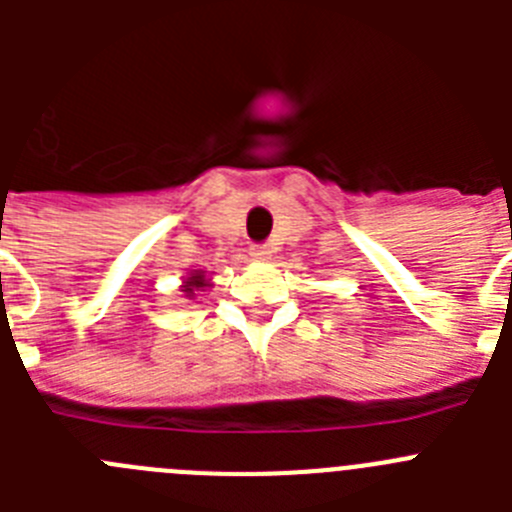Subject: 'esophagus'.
I'll return each instance as SVG.
<instances>
[{"mask_svg": "<svg viewBox=\"0 0 512 512\" xmlns=\"http://www.w3.org/2000/svg\"><path fill=\"white\" fill-rule=\"evenodd\" d=\"M251 259L253 261H269L271 259V251L266 246H253L251 248Z\"/></svg>", "mask_w": 512, "mask_h": 512, "instance_id": "34e87169", "label": "esophagus"}]
</instances>
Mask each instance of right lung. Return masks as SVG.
Listing matches in <instances>:
<instances>
[{"label": "right lung", "instance_id": "right-lung-1", "mask_svg": "<svg viewBox=\"0 0 512 512\" xmlns=\"http://www.w3.org/2000/svg\"><path fill=\"white\" fill-rule=\"evenodd\" d=\"M200 287H207L205 271H194L192 277L187 279V284H184V292H187V297H192L194 289H200Z\"/></svg>", "mask_w": 512, "mask_h": 512}]
</instances>
